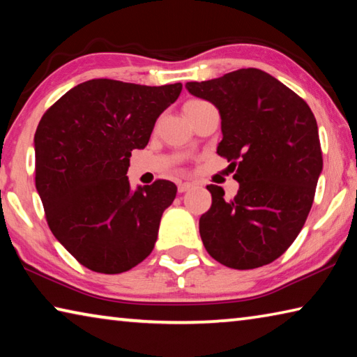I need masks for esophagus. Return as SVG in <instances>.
Here are the masks:
<instances>
[{"instance_id":"obj_1","label":"esophagus","mask_w":357,"mask_h":357,"mask_svg":"<svg viewBox=\"0 0 357 357\" xmlns=\"http://www.w3.org/2000/svg\"><path fill=\"white\" fill-rule=\"evenodd\" d=\"M190 187H192V183H187V181H185V183H179V184H178V190H179L181 193H184V192L189 190Z\"/></svg>"}]
</instances>
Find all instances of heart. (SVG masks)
I'll return each instance as SVG.
<instances>
[{
  "mask_svg": "<svg viewBox=\"0 0 357 357\" xmlns=\"http://www.w3.org/2000/svg\"><path fill=\"white\" fill-rule=\"evenodd\" d=\"M190 102H193V100H190Z\"/></svg>",
  "mask_w": 357,
  "mask_h": 357,
  "instance_id": "1",
  "label": "heart"
}]
</instances>
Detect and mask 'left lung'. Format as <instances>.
Masks as SVG:
<instances>
[{
	"label": "left lung",
	"mask_w": 357,
	"mask_h": 357,
	"mask_svg": "<svg viewBox=\"0 0 357 357\" xmlns=\"http://www.w3.org/2000/svg\"><path fill=\"white\" fill-rule=\"evenodd\" d=\"M185 88L217 107L223 135L217 154L238 167L233 198L206 185L213 204L200 217L203 244L233 269L273 263L298 238L315 198L323 170L317 119L304 99L255 68Z\"/></svg>",
	"instance_id": "8db88e82"
}]
</instances>
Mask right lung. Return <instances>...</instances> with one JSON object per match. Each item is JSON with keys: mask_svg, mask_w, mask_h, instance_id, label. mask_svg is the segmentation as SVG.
Instances as JSON below:
<instances>
[{"mask_svg": "<svg viewBox=\"0 0 357 357\" xmlns=\"http://www.w3.org/2000/svg\"><path fill=\"white\" fill-rule=\"evenodd\" d=\"M183 84L144 86L110 78L77 84L40 118L34 135L36 189L55 238L84 268L121 274L154 249L172 181L130 192L129 160L146 146Z\"/></svg>", "mask_w": 357, "mask_h": 357, "instance_id": "1", "label": "right lung"}]
</instances>
